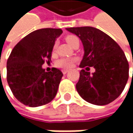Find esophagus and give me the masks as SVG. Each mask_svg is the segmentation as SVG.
<instances>
[{
  "mask_svg": "<svg viewBox=\"0 0 133 133\" xmlns=\"http://www.w3.org/2000/svg\"><path fill=\"white\" fill-rule=\"evenodd\" d=\"M69 72V70L68 69H62V72H63V74H66L67 72Z\"/></svg>",
  "mask_w": 133,
  "mask_h": 133,
  "instance_id": "34e87169",
  "label": "esophagus"
}]
</instances>
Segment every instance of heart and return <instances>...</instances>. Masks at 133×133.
Here are the masks:
<instances>
[{
  "mask_svg": "<svg viewBox=\"0 0 133 133\" xmlns=\"http://www.w3.org/2000/svg\"><path fill=\"white\" fill-rule=\"evenodd\" d=\"M75 39H78V38L75 35H72L66 37V41L69 45L72 44ZM53 48L54 49L56 48V44H54ZM75 61V58H61L58 61L57 66L59 67H61V68H70L72 66V64Z\"/></svg>",
  "mask_w": 133,
  "mask_h": 133,
  "instance_id": "1",
  "label": "heart"
}]
</instances>
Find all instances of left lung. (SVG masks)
Segmentation results:
<instances>
[{
  "mask_svg": "<svg viewBox=\"0 0 133 133\" xmlns=\"http://www.w3.org/2000/svg\"><path fill=\"white\" fill-rule=\"evenodd\" d=\"M81 41L84 54L80 67L93 66L95 72L81 69L76 89L86 101L108 104L123 92L129 78V64L124 52L112 38L92 26L66 29ZM89 68V67H87Z\"/></svg>",
  "mask_w": 133,
  "mask_h": 133,
  "instance_id": "8db88e82",
  "label": "left lung"
}]
</instances>
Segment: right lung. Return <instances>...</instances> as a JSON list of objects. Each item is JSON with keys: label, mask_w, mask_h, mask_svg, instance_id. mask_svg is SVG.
<instances>
[{"label": "right lung", "mask_w": 133, "mask_h": 133, "mask_svg": "<svg viewBox=\"0 0 133 133\" xmlns=\"http://www.w3.org/2000/svg\"><path fill=\"white\" fill-rule=\"evenodd\" d=\"M61 29L35 30L13 48L6 64L8 84L14 96L24 105L36 107L52 101L57 94L63 73L52 68H42L50 61L54 44L62 34Z\"/></svg>", "instance_id": "1"}]
</instances>
